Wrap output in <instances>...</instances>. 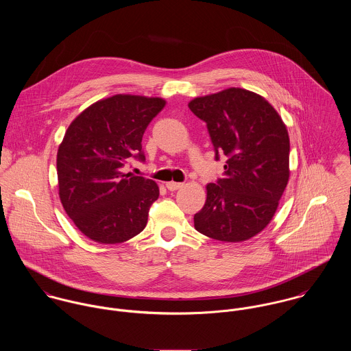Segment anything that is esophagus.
I'll list each match as a JSON object with an SVG mask.
<instances>
[{
	"mask_svg": "<svg viewBox=\"0 0 351 351\" xmlns=\"http://www.w3.org/2000/svg\"><path fill=\"white\" fill-rule=\"evenodd\" d=\"M184 186V184H181V182H167L166 184V188L169 189V191H171V192H174V191H178V189H181Z\"/></svg>",
	"mask_w": 351,
	"mask_h": 351,
	"instance_id": "obj_1",
	"label": "esophagus"
}]
</instances>
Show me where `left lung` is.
Wrapping results in <instances>:
<instances>
[{
	"label": "left lung",
	"mask_w": 351,
	"mask_h": 351,
	"mask_svg": "<svg viewBox=\"0 0 351 351\" xmlns=\"http://www.w3.org/2000/svg\"><path fill=\"white\" fill-rule=\"evenodd\" d=\"M189 109L206 123L224 177L206 185L195 228L221 242H243L273 219L289 181V135L278 112L241 88L196 97Z\"/></svg>",
	"instance_id": "obj_1"
}]
</instances>
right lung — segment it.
<instances>
[{
    "label": "right lung",
    "mask_w": 351,
    "mask_h": 351,
    "mask_svg": "<svg viewBox=\"0 0 351 351\" xmlns=\"http://www.w3.org/2000/svg\"><path fill=\"white\" fill-rule=\"evenodd\" d=\"M165 105L160 97L114 95L88 106L69 125L56 155L59 199L89 239L116 245L145 230L159 188L121 167L131 156L145 160L143 134Z\"/></svg>",
    "instance_id": "1"
}]
</instances>
